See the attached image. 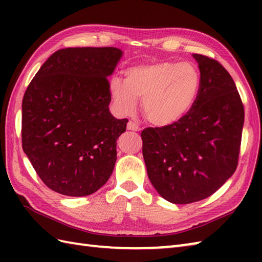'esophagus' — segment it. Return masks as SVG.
Masks as SVG:
<instances>
[{"mask_svg": "<svg viewBox=\"0 0 262 262\" xmlns=\"http://www.w3.org/2000/svg\"><path fill=\"white\" fill-rule=\"evenodd\" d=\"M127 129L128 130H133V132H138L140 130V127L134 121H128L127 124Z\"/></svg>", "mask_w": 262, "mask_h": 262, "instance_id": "34e87169", "label": "esophagus"}]
</instances>
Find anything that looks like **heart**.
<instances>
[{
	"label": "heart",
	"mask_w": 262,
	"mask_h": 262,
	"mask_svg": "<svg viewBox=\"0 0 262 262\" xmlns=\"http://www.w3.org/2000/svg\"><path fill=\"white\" fill-rule=\"evenodd\" d=\"M125 81L113 79L110 94L118 113L130 116L142 99V113L155 126H169L180 120L196 102L200 73L191 63L158 60L125 71Z\"/></svg>",
	"instance_id": "b5f03b06"
}]
</instances>
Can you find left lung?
<instances>
[{
    "label": "left lung",
    "mask_w": 262,
    "mask_h": 262,
    "mask_svg": "<svg viewBox=\"0 0 262 262\" xmlns=\"http://www.w3.org/2000/svg\"><path fill=\"white\" fill-rule=\"evenodd\" d=\"M193 58L202 82L192 108L174 124L141 134L149 181L164 199L181 205L209 197L234 173L244 122L229 72L204 55Z\"/></svg>",
    "instance_id": "1"
}]
</instances>
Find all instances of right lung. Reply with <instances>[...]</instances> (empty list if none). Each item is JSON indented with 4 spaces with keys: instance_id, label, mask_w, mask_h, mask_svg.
<instances>
[{
    "instance_id": "obj_1",
    "label": "right lung",
    "mask_w": 262,
    "mask_h": 262,
    "mask_svg": "<svg viewBox=\"0 0 262 262\" xmlns=\"http://www.w3.org/2000/svg\"><path fill=\"white\" fill-rule=\"evenodd\" d=\"M121 55L115 47L59 49L28 85L22 100V148L52 190L88 196L113 173L116 142L128 119L110 114L108 76Z\"/></svg>"
}]
</instances>
